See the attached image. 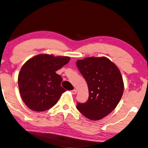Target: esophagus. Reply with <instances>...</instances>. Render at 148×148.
Returning <instances> with one entry per match:
<instances>
[{
  "instance_id": "esophagus-1",
  "label": "esophagus",
  "mask_w": 148,
  "mask_h": 148,
  "mask_svg": "<svg viewBox=\"0 0 148 148\" xmlns=\"http://www.w3.org/2000/svg\"><path fill=\"white\" fill-rule=\"evenodd\" d=\"M71 92H72L73 95H75L76 93H77V90H76L75 89H74V90H73L72 91H71Z\"/></svg>"
}]
</instances>
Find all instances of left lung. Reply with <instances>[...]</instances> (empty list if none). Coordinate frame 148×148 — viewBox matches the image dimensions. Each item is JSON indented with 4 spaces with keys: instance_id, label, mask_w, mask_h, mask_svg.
I'll return each instance as SVG.
<instances>
[{
    "instance_id": "8db88e82",
    "label": "left lung",
    "mask_w": 148,
    "mask_h": 148,
    "mask_svg": "<svg viewBox=\"0 0 148 148\" xmlns=\"http://www.w3.org/2000/svg\"><path fill=\"white\" fill-rule=\"evenodd\" d=\"M88 84L86 103H77V109L90 120L101 119L115 108L123 95V78L117 66L108 58H86L76 62Z\"/></svg>"
}]
</instances>
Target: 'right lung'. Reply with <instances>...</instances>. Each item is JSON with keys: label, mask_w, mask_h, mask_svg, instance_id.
<instances>
[{"label": "right lung", "mask_w": 148, "mask_h": 148, "mask_svg": "<svg viewBox=\"0 0 148 148\" xmlns=\"http://www.w3.org/2000/svg\"><path fill=\"white\" fill-rule=\"evenodd\" d=\"M70 58L40 54L25 63L18 75V87L24 103L33 110H49L66 90L56 71L69 63Z\"/></svg>", "instance_id": "obj_1"}]
</instances>
